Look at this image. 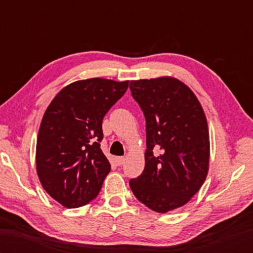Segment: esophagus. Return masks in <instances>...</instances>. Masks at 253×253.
<instances>
[{"mask_svg": "<svg viewBox=\"0 0 253 253\" xmlns=\"http://www.w3.org/2000/svg\"><path fill=\"white\" fill-rule=\"evenodd\" d=\"M115 163H116V165H123L124 163H125V158L124 157L115 158Z\"/></svg>", "mask_w": 253, "mask_h": 253, "instance_id": "esophagus-1", "label": "esophagus"}]
</instances>
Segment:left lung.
Wrapping results in <instances>:
<instances>
[{"mask_svg": "<svg viewBox=\"0 0 253 253\" xmlns=\"http://www.w3.org/2000/svg\"><path fill=\"white\" fill-rule=\"evenodd\" d=\"M131 94L147 127L146 165L129 186L139 201L158 213L185 206L209 171L210 136L196 94L175 77L131 80Z\"/></svg>", "mask_w": 253, "mask_h": 253, "instance_id": "8db88e82", "label": "left lung"}]
</instances>
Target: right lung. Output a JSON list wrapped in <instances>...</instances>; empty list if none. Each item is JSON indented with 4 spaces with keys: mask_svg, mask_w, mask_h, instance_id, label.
Here are the masks:
<instances>
[{
    "mask_svg": "<svg viewBox=\"0 0 253 253\" xmlns=\"http://www.w3.org/2000/svg\"><path fill=\"white\" fill-rule=\"evenodd\" d=\"M129 80H77L47 106L38 132L36 168L43 189L63 207L79 208L99 195L111 164L102 152V121Z\"/></svg>",
    "mask_w": 253,
    "mask_h": 253,
    "instance_id": "1",
    "label": "right lung"
}]
</instances>
